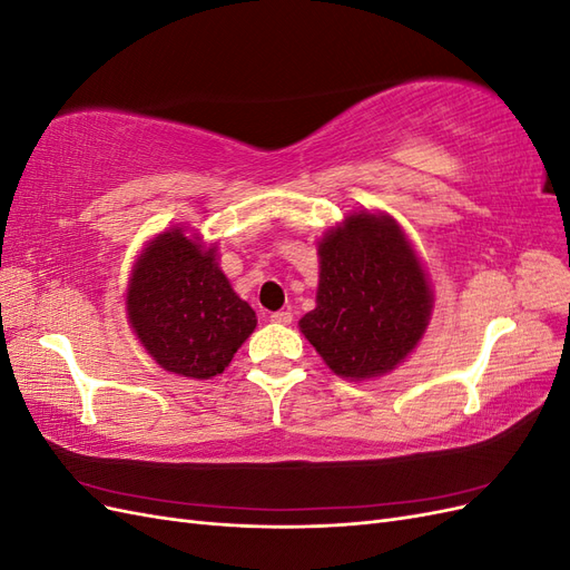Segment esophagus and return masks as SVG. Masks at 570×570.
<instances>
[{
    "mask_svg": "<svg viewBox=\"0 0 570 570\" xmlns=\"http://www.w3.org/2000/svg\"><path fill=\"white\" fill-rule=\"evenodd\" d=\"M271 321L278 323V325H287V323H292V314L289 312H275V314H271Z\"/></svg>",
    "mask_w": 570,
    "mask_h": 570,
    "instance_id": "34e87169",
    "label": "esophagus"
}]
</instances>
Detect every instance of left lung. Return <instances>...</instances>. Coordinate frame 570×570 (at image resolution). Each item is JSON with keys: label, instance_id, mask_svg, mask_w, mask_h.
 I'll list each match as a JSON object with an SVG mask.
<instances>
[{"label": "left lung", "instance_id": "8db88e82", "mask_svg": "<svg viewBox=\"0 0 570 570\" xmlns=\"http://www.w3.org/2000/svg\"><path fill=\"white\" fill-rule=\"evenodd\" d=\"M316 308L299 331L342 377L392 371L425 333L433 295L390 216L354 214L321 245Z\"/></svg>", "mask_w": 570, "mask_h": 570}]
</instances>
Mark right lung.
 Masks as SVG:
<instances>
[{
	"label": "right lung",
	"instance_id": "right-lung-1",
	"mask_svg": "<svg viewBox=\"0 0 570 570\" xmlns=\"http://www.w3.org/2000/svg\"><path fill=\"white\" fill-rule=\"evenodd\" d=\"M128 318L161 368L197 381L226 371L256 327L254 308L220 273L216 249H202L180 228L151 239L137 258Z\"/></svg>",
	"mask_w": 570,
	"mask_h": 570
}]
</instances>
